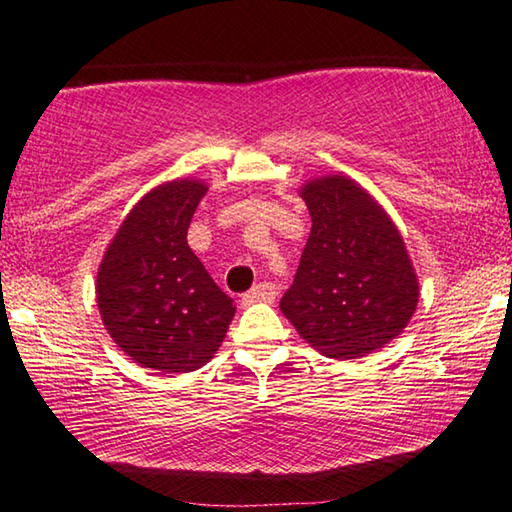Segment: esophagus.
Here are the masks:
<instances>
[{
    "label": "esophagus",
    "instance_id": "1",
    "mask_svg": "<svg viewBox=\"0 0 512 512\" xmlns=\"http://www.w3.org/2000/svg\"><path fill=\"white\" fill-rule=\"evenodd\" d=\"M275 298V287L268 282L257 284V287L250 289L248 293H244V298H241V305L248 307V305H255V302H271Z\"/></svg>",
    "mask_w": 512,
    "mask_h": 512
}]
</instances>
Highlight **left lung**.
<instances>
[{"instance_id": "obj_1", "label": "left lung", "mask_w": 512, "mask_h": 512, "mask_svg": "<svg viewBox=\"0 0 512 512\" xmlns=\"http://www.w3.org/2000/svg\"><path fill=\"white\" fill-rule=\"evenodd\" d=\"M311 216L282 314L329 359L368 357L404 332L418 309L420 282L381 203L345 173L309 178L298 189Z\"/></svg>"}]
</instances>
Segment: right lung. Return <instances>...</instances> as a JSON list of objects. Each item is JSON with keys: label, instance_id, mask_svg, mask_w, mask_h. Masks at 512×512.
Returning a JSON list of instances; mask_svg holds the SVG:
<instances>
[{"label": "right lung", "instance_id": "obj_1", "mask_svg": "<svg viewBox=\"0 0 512 512\" xmlns=\"http://www.w3.org/2000/svg\"><path fill=\"white\" fill-rule=\"evenodd\" d=\"M207 192L201 178L149 189L110 239L97 268L101 323L137 366L183 375L221 348L237 307L187 244Z\"/></svg>", "mask_w": 512, "mask_h": 512}]
</instances>
